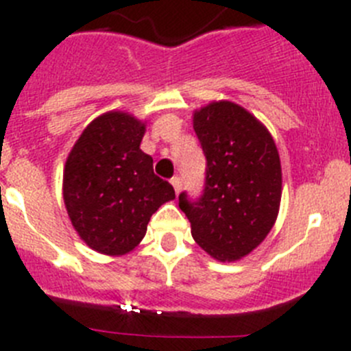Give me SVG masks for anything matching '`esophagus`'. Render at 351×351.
I'll use <instances>...</instances> for the list:
<instances>
[{
  "label": "esophagus",
  "instance_id": "1",
  "mask_svg": "<svg viewBox=\"0 0 351 351\" xmlns=\"http://www.w3.org/2000/svg\"><path fill=\"white\" fill-rule=\"evenodd\" d=\"M171 185H173V189H175L176 195H178V193L182 192V186H183L182 178H180V176H175V178H171Z\"/></svg>",
  "mask_w": 351,
  "mask_h": 351
}]
</instances>
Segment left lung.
Returning <instances> with one entry per match:
<instances>
[{"mask_svg": "<svg viewBox=\"0 0 351 351\" xmlns=\"http://www.w3.org/2000/svg\"><path fill=\"white\" fill-rule=\"evenodd\" d=\"M204 151L205 183L180 208L200 247L219 261H234L254 250L274 228L282 197V168L270 132L231 101H214L193 115Z\"/></svg>", "mask_w": 351, "mask_h": 351, "instance_id": "obj_1", "label": "left lung"}]
</instances>
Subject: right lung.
I'll return each instance as SVG.
<instances>
[{"label":"right lung","mask_w":351,"mask_h":351,"mask_svg":"<svg viewBox=\"0 0 351 351\" xmlns=\"http://www.w3.org/2000/svg\"><path fill=\"white\" fill-rule=\"evenodd\" d=\"M144 125L123 112L95 119L67 156L64 204L80 238L104 254H125L141 243L151 215L175 198L141 151Z\"/></svg>","instance_id":"obj_1"}]
</instances>
